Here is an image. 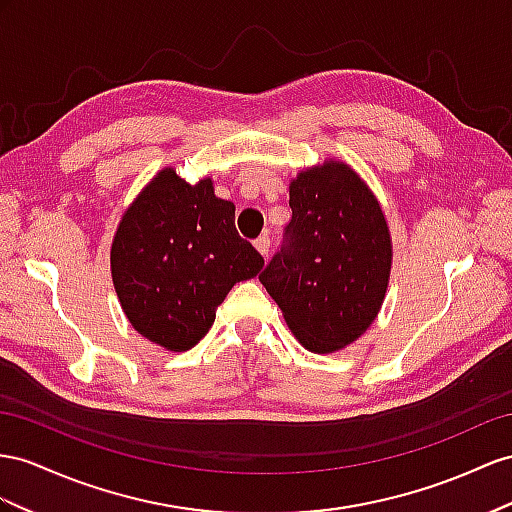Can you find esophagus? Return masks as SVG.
I'll use <instances>...</instances> for the list:
<instances>
[{
  "mask_svg": "<svg viewBox=\"0 0 512 512\" xmlns=\"http://www.w3.org/2000/svg\"><path fill=\"white\" fill-rule=\"evenodd\" d=\"M255 248H257L261 255L268 257V251H270V238H268V235H259V238L255 240Z\"/></svg>",
  "mask_w": 512,
  "mask_h": 512,
  "instance_id": "esophagus-1",
  "label": "esophagus"
}]
</instances>
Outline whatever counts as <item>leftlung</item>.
Here are the masks:
<instances>
[{
	"mask_svg": "<svg viewBox=\"0 0 512 512\" xmlns=\"http://www.w3.org/2000/svg\"><path fill=\"white\" fill-rule=\"evenodd\" d=\"M292 220L259 274L287 326L311 352L355 342L383 305L391 240L383 209L350 166L324 162L290 186Z\"/></svg>",
	"mask_w": 512,
	"mask_h": 512,
	"instance_id": "left-lung-1",
	"label": "left lung"
}]
</instances>
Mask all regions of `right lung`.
<instances>
[{
  "instance_id": "obj_1",
  "label": "right lung",
  "mask_w": 512,
  "mask_h": 512,
  "mask_svg": "<svg viewBox=\"0 0 512 512\" xmlns=\"http://www.w3.org/2000/svg\"><path fill=\"white\" fill-rule=\"evenodd\" d=\"M110 261L131 326L175 352L199 344L231 287L264 268V257L235 229V205L218 199L212 179L190 186L173 168L131 203Z\"/></svg>"
}]
</instances>
